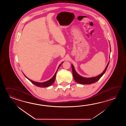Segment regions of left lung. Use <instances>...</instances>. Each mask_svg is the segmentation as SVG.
Returning a JSON list of instances; mask_svg holds the SVG:
<instances>
[{
	"mask_svg": "<svg viewBox=\"0 0 126 126\" xmlns=\"http://www.w3.org/2000/svg\"><path fill=\"white\" fill-rule=\"evenodd\" d=\"M110 50H111V48H110ZM109 63H110V61L107 64V66L105 67V70L101 74L97 76L96 77L90 78H84L83 77H81L80 75H79L75 71V68H74V67L73 66V65L72 64V74H73L74 79L77 82L79 83V84H81L86 85V84H91L92 83H94L99 80V79L102 77V76L105 74V72L107 70V67H108Z\"/></svg>",
	"mask_w": 126,
	"mask_h": 126,
	"instance_id": "left-lung-1",
	"label": "left lung"
}]
</instances>
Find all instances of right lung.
I'll list each match as a JSON object with an SVG mask.
<instances>
[{"label": "right lung", "instance_id": "1", "mask_svg": "<svg viewBox=\"0 0 126 126\" xmlns=\"http://www.w3.org/2000/svg\"><path fill=\"white\" fill-rule=\"evenodd\" d=\"M63 63V62H62V63H61V64ZM61 64H60L59 65V66L58 67V69L57 70L56 72H55V74L54 75V76L53 77V78H51V79H50V80H48V81H46V82H36V81H33V80H31V79H30L29 78H27V77L25 76V75H24V76H25V77L26 78H27L29 80L32 82V83H33L34 85H35V86H37L38 87H48L49 86H51L52 84H53V83L54 82V80H55V77H56V75L57 72V71H58V69L59 68V67L60 66H61Z\"/></svg>", "mask_w": 126, "mask_h": 126}]
</instances>
